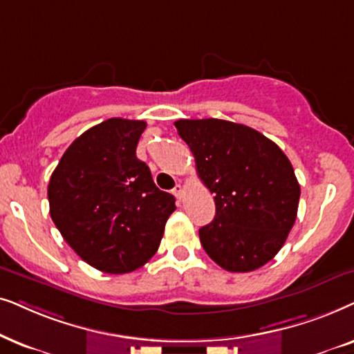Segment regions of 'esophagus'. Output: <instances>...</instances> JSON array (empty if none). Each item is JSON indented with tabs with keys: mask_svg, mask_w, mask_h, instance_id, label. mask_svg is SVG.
Instances as JSON below:
<instances>
[{
	"mask_svg": "<svg viewBox=\"0 0 354 354\" xmlns=\"http://www.w3.org/2000/svg\"><path fill=\"white\" fill-rule=\"evenodd\" d=\"M173 194H174V197H176L178 201H181L183 194H185V189H183V186H181V185H176V186H174V189H173Z\"/></svg>",
	"mask_w": 354,
	"mask_h": 354,
	"instance_id": "1",
	"label": "esophagus"
}]
</instances>
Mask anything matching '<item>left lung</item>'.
Here are the masks:
<instances>
[{
  "instance_id": "1",
  "label": "left lung",
  "mask_w": 354,
  "mask_h": 354,
  "mask_svg": "<svg viewBox=\"0 0 354 354\" xmlns=\"http://www.w3.org/2000/svg\"><path fill=\"white\" fill-rule=\"evenodd\" d=\"M201 181L214 192L215 218L199 230L202 248L228 272L272 261L293 228L299 183L288 157L259 131L238 122L178 120Z\"/></svg>"
}]
</instances>
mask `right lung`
<instances>
[{
	"mask_svg": "<svg viewBox=\"0 0 354 354\" xmlns=\"http://www.w3.org/2000/svg\"><path fill=\"white\" fill-rule=\"evenodd\" d=\"M145 121L110 118L69 145L48 185L50 215L82 261L128 273L157 252L174 197L136 157Z\"/></svg>",
	"mask_w": 354,
	"mask_h": 354,
	"instance_id": "1",
	"label": "right lung"
}]
</instances>
